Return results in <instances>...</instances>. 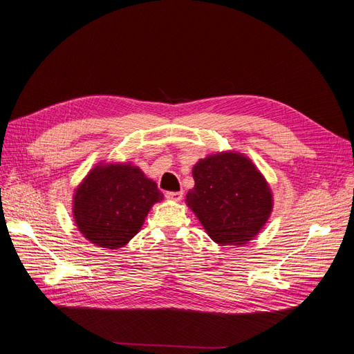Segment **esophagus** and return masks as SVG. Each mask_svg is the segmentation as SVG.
Wrapping results in <instances>:
<instances>
[{
	"mask_svg": "<svg viewBox=\"0 0 354 354\" xmlns=\"http://www.w3.org/2000/svg\"><path fill=\"white\" fill-rule=\"evenodd\" d=\"M165 196L171 201H181V198H183V192H167Z\"/></svg>",
	"mask_w": 354,
	"mask_h": 354,
	"instance_id": "obj_1",
	"label": "esophagus"
}]
</instances>
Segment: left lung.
Listing matches in <instances>:
<instances>
[{
	"instance_id": "obj_1",
	"label": "left lung",
	"mask_w": 354,
	"mask_h": 354,
	"mask_svg": "<svg viewBox=\"0 0 354 354\" xmlns=\"http://www.w3.org/2000/svg\"><path fill=\"white\" fill-rule=\"evenodd\" d=\"M195 187L189 208L209 238L220 245H243L257 236L269 218L273 201L264 177L248 158L217 153L194 167Z\"/></svg>"
}]
</instances>
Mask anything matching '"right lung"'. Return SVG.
<instances>
[{"label":"right lung","mask_w":354,"mask_h":354,"mask_svg":"<svg viewBox=\"0 0 354 354\" xmlns=\"http://www.w3.org/2000/svg\"><path fill=\"white\" fill-rule=\"evenodd\" d=\"M162 199L155 181L140 168L97 165L77 189L73 218L90 242L116 250L136 236L149 209Z\"/></svg>","instance_id":"right-lung-1"}]
</instances>
